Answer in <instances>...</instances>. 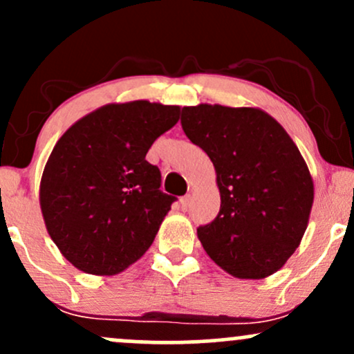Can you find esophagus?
Listing matches in <instances>:
<instances>
[{"label": "esophagus", "mask_w": 354, "mask_h": 354, "mask_svg": "<svg viewBox=\"0 0 354 354\" xmlns=\"http://www.w3.org/2000/svg\"><path fill=\"white\" fill-rule=\"evenodd\" d=\"M188 206H189V196L180 198V208L183 211H186V209H188Z\"/></svg>", "instance_id": "obj_1"}]
</instances>
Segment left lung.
<instances>
[{
	"instance_id": "obj_1",
	"label": "left lung",
	"mask_w": 354,
	"mask_h": 354,
	"mask_svg": "<svg viewBox=\"0 0 354 354\" xmlns=\"http://www.w3.org/2000/svg\"><path fill=\"white\" fill-rule=\"evenodd\" d=\"M181 126L216 171L221 208L198 228L206 253L239 279L281 270L301 243L315 198L298 146L259 108L185 106Z\"/></svg>"
}]
</instances>
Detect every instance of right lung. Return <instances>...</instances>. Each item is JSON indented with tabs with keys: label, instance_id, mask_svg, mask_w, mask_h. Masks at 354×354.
Instances as JSON below:
<instances>
[{
	"label": "right lung",
	"instance_id": "1",
	"mask_svg": "<svg viewBox=\"0 0 354 354\" xmlns=\"http://www.w3.org/2000/svg\"><path fill=\"white\" fill-rule=\"evenodd\" d=\"M180 106L146 100L104 104L66 129L48 158L39 206L61 254L88 274L115 276L146 253L174 196L146 153Z\"/></svg>",
	"mask_w": 354,
	"mask_h": 354
}]
</instances>
